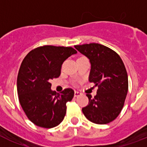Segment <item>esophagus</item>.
I'll use <instances>...</instances> for the list:
<instances>
[{
	"mask_svg": "<svg viewBox=\"0 0 147 147\" xmlns=\"http://www.w3.org/2000/svg\"><path fill=\"white\" fill-rule=\"evenodd\" d=\"M82 95V93L79 92H75V97H78Z\"/></svg>",
	"mask_w": 147,
	"mask_h": 147,
	"instance_id": "34e87169",
	"label": "esophagus"
}]
</instances>
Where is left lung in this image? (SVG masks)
Here are the masks:
<instances>
[{
    "label": "left lung",
    "mask_w": 147,
    "mask_h": 147,
    "mask_svg": "<svg viewBox=\"0 0 147 147\" xmlns=\"http://www.w3.org/2000/svg\"><path fill=\"white\" fill-rule=\"evenodd\" d=\"M89 59V82L98 86L97 94L89 99L82 112L88 121L106 124L117 117L123 108L128 91L127 70L120 55L108 47L98 43L75 46Z\"/></svg>",
    "instance_id": "left-lung-1"
}]
</instances>
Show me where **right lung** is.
Here are the masks:
<instances>
[{"mask_svg":"<svg viewBox=\"0 0 147 147\" xmlns=\"http://www.w3.org/2000/svg\"><path fill=\"white\" fill-rule=\"evenodd\" d=\"M77 51L71 47L43 46L31 50L24 58L17 76V94L26 117L35 125L55 127L66 113V103L74 91L65 88L61 94L51 90L49 81L58 78L65 60Z\"/></svg>","mask_w":147,"mask_h":147,"instance_id":"right-lung-1","label":"right lung"}]
</instances>
